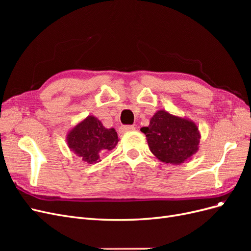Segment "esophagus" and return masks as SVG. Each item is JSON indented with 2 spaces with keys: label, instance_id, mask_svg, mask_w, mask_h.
I'll use <instances>...</instances> for the list:
<instances>
[{
  "label": "esophagus",
  "instance_id": "1",
  "mask_svg": "<svg viewBox=\"0 0 251 251\" xmlns=\"http://www.w3.org/2000/svg\"><path fill=\"white\" fill-rule=\"evenodd\" d=\"M132 131H135L134 126H121L119 128L120 133H127V132H132Z\"/></svg>",
  "mask_w": 251,
  "mask_h": 251
}]
</instances>
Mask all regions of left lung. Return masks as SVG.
Listing matches in <instances>:
<instances>
[{"instance_id": "8db88e82", "label": "left lung", "mask_w": 251, "mask_h": 251, "mask_svg": "<svg viewBox=\"0 0 251 251\" xmlns=\"http://www.w3.org/2000/svg\"><path fill=\"white\" fill-rule=\"evenodd\" d=\"M144 133L151 153L166 164H181L199 150L201 134L193 120L174 115L165 110L157 111Z\"/></svg>"}]
</instances>
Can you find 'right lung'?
<instances>
[{
    "mask_svg": "<svg viewBox=\"0 0 251 251\" xmlns=\"http://www.w3.org/2000/svg\"><path fill=\"white\" fill-rule=\"evenodd\" d=\"M68 148L87 163L101 160L100 155L111 151L119 141L115 128L104 127L100 120L89 115L67 133Z\"/></svg>",
    "mask_w": 251,
    "mask_h": 251,
    "instance_id": "obj_1",
    "label": "right lung"
}]
</instances>
